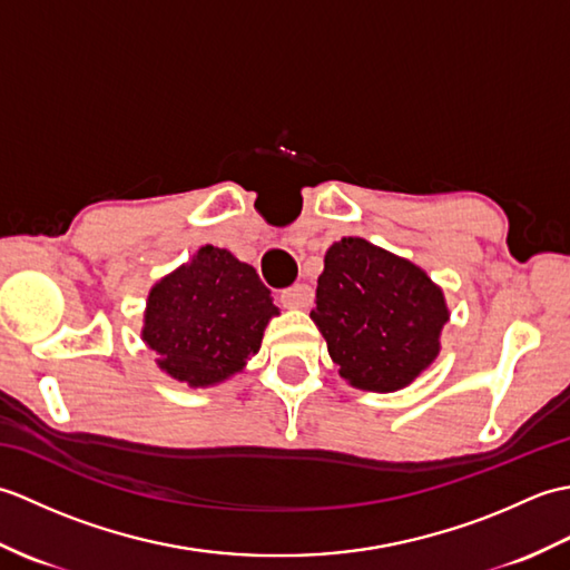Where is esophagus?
<instances>
[{
    "label": "esophagus",
    "instance_id": "obj_1",
    "mask_svg": "<svg viewBox=\"0 0 570 570\" xmlns=\"http://www.w3.org/2000/svg\"><path fill=\"white\" fill-rule=\"evenodd\" d=\"M313 301V288L308 284H296L282 292V304L286 308H308Z\"/></svg>",
    "mask_w": 570,
    "mask_h": 570
}]
</instances>
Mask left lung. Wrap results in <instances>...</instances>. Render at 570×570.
Returning a JSON list of instances; mask_svg holds the SVG:
<instances>
[{"instance_id": "left-lung-1", "label": "left lung", "mask_w": 570, "mask_h": 570, "mask_svg": "<svg viewBox=\"0 0 570 570\" xmlns=\"http://www.w3.org/2000/svg\"><path fill=\"white\" fill-rule=\"evenodd\" d=\"M311 318L341 377L386 394L433 365L451 311L421 266L362 237H343L325 252Z\"/></svg>"}]
</instances>
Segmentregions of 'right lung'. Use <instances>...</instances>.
Here are the masks:
<instances>
[{
    "instance_id": "obj_1",
    "label": "right lung",
    "mask_w": 570,
    "mask_h": 570,
    "mask_svg": "<svg viewBox=\"0 0 570 570\" xmlns=\"http://www.w3.org/2000/svg\"><path fill=\"white\" fill-rule=\"evenodd\" d=\"M278 316L254 266L205 245L151 286L141 341L156 367L190 390H208L247 367Z\"/></svg>"
}]
</instances>
